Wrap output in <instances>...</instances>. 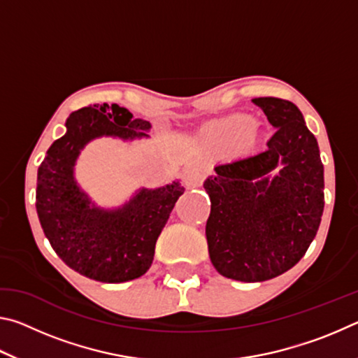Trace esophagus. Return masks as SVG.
<instances>
[{"label":"esophagus","instance_id":"obj_1","mask_svg":"<svg viewBox=\"0 0 358 358\" xmlns=\"http://www.w3.org/2000/svg\"><path fill=\"white\" fill-rule=\"evenodd\" d=\"M205 172L201 167H189L185 171V183L187 187H199L202 185Z\"/></svg>","mask_w":358,"mask_h":358}]
</instances>
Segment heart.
<instances>
[{
  "label": "heart",
  "instance_id": "obj_1",
  "mask_svg": "<svg viewBox=\"0 0 358 358\" xmlns=\"http://www.w3.org/2000/svg\"><path fill=\"white\" fill-rule=\"evenodd\" d=\"M254 126H256V121L250 115L235 113L217 121L213 131L216 136L229 138V141H243L251 136Z\"/></svg>",
  "mask_w": 358,
  "mask_h": 358
}]
</instances>
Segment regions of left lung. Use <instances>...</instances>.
Instances as JSON below:
<instances>
[{
    "label": "left lung",
    "mask_w": 358,
    "mask_h": 358,
    "mask_svg": "<svg viewBox=\"0 0 358 358\" xmlns=\"http://www.w3.org/2000/svg\"><path fill=\"white\" fill-rule=\"evenodd\" d=\"M276 129L264 151L215 167L203 181L211 211L205 227L217 273L241 282L282 275L305 256L324 211L319 145L299 107L256 98Z\"/></svg>",
    "instance_id": "8db88e82"
}]
</instances>
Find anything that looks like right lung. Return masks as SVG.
<instances>
[{
  "instance_id": "add662e5",
  "label": "right lung",
  "mask_w": 358,
  "mask_h": 358,
  "mask_svg": "<svg viewBox=\"0 0 358 358\" xmlns=\"http://www.w3.org/2000/svg\"><path fill=\"white\" fill-rule=\"evenodd\" d=\"M151 123L117 104L72 112L66 134L52 143L38 169L36 210L47 240L77 273L101 282L141 278L153 264L156 240L185 192L178 180L138 187L120 207H99L76 180L82 150L101 137L123 142L148 138Z\"/></svg>"
}]
</instances>
